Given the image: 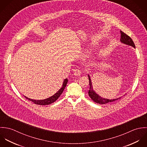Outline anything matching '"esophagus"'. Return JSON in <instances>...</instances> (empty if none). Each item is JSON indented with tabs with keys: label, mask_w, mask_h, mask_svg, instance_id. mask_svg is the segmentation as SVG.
I'll return each instance as SVG.
<instances>
[{
	"label": "esophagus",
	"mask_w": 147,
	"mask_h": 147,
	"mask_svg": "<svg viewBox=\"0 0 147 147\" xmlns=\"http://www.w3.org/2000/svg\"><path fill=\"white\" fill-rule=\"evenodd\" d=\"M73 74L76 76H80L81 75V71L79 69H76L73 71Z\"/></svg>",
	"instance_id": "1"
}]
</instances>
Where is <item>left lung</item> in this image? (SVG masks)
<instances>
[{
    "label": "left lung",
    "mask_w": 147,
    "mask_h": 147,
    "mask_svg": "<svg viewBox=\"0 0 147 147\" xmlns=\"http://www.w3.org/2000/svg\"><path fill=\"white\" fill-rule=\"evenodd\" d=\"M120 41L124 44L131 45L134 48H135V44L133 41V40H132V38L128 36L127 34H126L125 33H124L123 32H122L121 30H120ZM88 80H89V85H90V89L88 90V95L90 96V97L91 98V99L95 102H96V103H99V104H106V103H111L113 102L115 100H117V99H120L117 98V99H105V98H102V97H100V96H99L98 94H96L95 91L93 90L92 86V84L91 82V80L90 78V77L88 76Z\"/></svg>",
    "instance_id": "obj_1"
}]
</instances>
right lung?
I'll return each mask as SVG.
<instances>
[{"label":"right lung","instance_id":"right-lung-1","mask_svg":"<svg viewBox=\"0 0 147 147\" xmlns=\"http://www.w3.org/2000/svg\"><path fill=\"white\" fill-rule=\"evenodd\" d=\"M67 79H65L63 81V85H62V88H60L59 90V91L55 94L53 95V96H51L50 98H47L46 99H43V100H33V99H30L28 98L26 96H25V98L27 99H28L30 101H32V102H33L34 104L36 105H50L53 102H55L59 97V96L61 95V94L62 93L64 88H65L66 85H67Z\"/></svg>","mask_w":147,"mask_h":147}]
</instances>
